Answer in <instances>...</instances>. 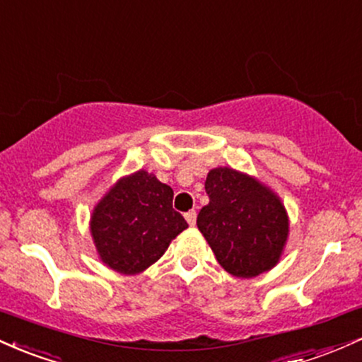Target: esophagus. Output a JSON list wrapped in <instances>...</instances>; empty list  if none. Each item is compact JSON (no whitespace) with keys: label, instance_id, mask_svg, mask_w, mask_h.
<instances>
[{"label":"esophagus","instance_id":"34e87169","mask_svg":"<svg viewBox=\"0 0 362 362\" xmlns=\"http://www.w3.org/2000/svg\"><path fill=\"white\" fill-rule=\"evenodd\" d=\"M195 218H197V214H195V211H189V213L185 214L187 223H189L190 226H194V224H195Z\"/></svg>","mask_w":362,"mask_h":362}]
</instances>
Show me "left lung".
Wrapping results in <instances>:
<instances>
[{
	"label": "left lung",
	"mask_w": 362,
	"mask_h": 362,
	"mask_svg": "<svg viewBox=\"0 0 362 362\" xmlns=\"http://www.w3.org/2000/svg\"><path fill=\"white\" fill-rule=\"evenodd\" d=\"M206 192L209 204L199 213L197 228L224 271L252 279L276 267L289 236V216L279 195L230 167L209 170Z\"/></svg>",
	"instance_id": "8db88e82"
}]
</instances>
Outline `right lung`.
Wrapping results in <instances>:
<instances>
[{"instance_id": "add662e5", "label": "right lung", "mask_w": 362, "mask_h": 362, "mask_svg": "<svg viewBox=\"0 0 362 362\" xmlns=\"http://www.w3.org/2000/svg\"><path fill=\"white\" fill-rule=\"evenodd\" d=\"M172 201V187L146 170L120 177L90 216V233L103 264L124 276L155 264L189 228Z\"/></svg>"}]
</instances>
